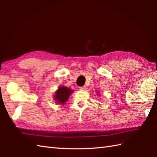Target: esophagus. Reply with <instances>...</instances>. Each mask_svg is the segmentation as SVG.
<instances>
[{
  "label": "esophagus",
  "mask_w": 157,
  "mask_h": 157,
  "mask_svg": "<svg viewBox=\"0 0 157 157\" xmlns=\"http://www.w3.org/2000/svg\"><path fill=\"white\" fill-rule=\"evenodd\" d=\"M86 86H81V87H79V90H86Z\"/></svg>",
  "instance_id": "1"
}]
</instances>
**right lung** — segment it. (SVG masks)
Returning <instances> with one entry per match:
<instances>
[{
  "label": "right lung",
  "instance_id": "right-lung-1",
  "mask_svg": "<svg viewBox=\"0 0 157 157\" xmlns=\"http://www.w3.org/2000/svg\"><path fill=\"white\" fill-rule=\"evenodd\" d=\"M73 92V90L70 88L65 87V86H60L57 90L55 92V94L53 97L59 104L64 105Z\"/></svg>",
  "mask_w": 157,
  "mask_h": 157
}]
</instances>
